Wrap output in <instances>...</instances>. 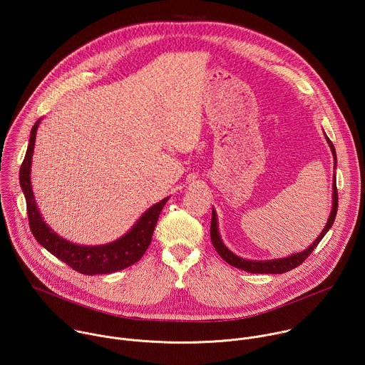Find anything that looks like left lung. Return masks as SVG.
I'll return each mask as SVG.
<instances>
[{
    "instance_id": "8db88e82",
    "label": "left lung",
    "mask_w": 365,
    "mask_h": 365,
    "mask_svg": "<svg viewBox=\"0 0 365 365\" xmlns=\"http://www.w3.org/2000/svg\"><path fill=\"white\" fill-rule=\"evenodd\" d=\"M325 134V133H324ZM325 138H327V143L332 151V155H334V169L336 168V151H335V147L332 144V141L328 138V135L325 134ZM336 211H338V192H336V182H335V173H334V183H332V210H331V215L328 218V222L325 225V228L322 230V232L319 234V237L312 242L306 250L303 251H299V252H294L292 255H287V257H282V258H272V259H247V258H242L237 254H234L224 242H222V238L220 235V230H218V217H217V212L212 207V221H211V240H212V244L217 250V252L225 259V262L228 264H231L232 267H237V269H241L244 272H248V273H266V274H282V273H286V272H290L292 269L297 267L299 264H302L304 259L312 254V251H314L317 248V245L321 242V240L325 237V234L331 230L334 221H335V217H336Z\"/></svg>"
}]
</instances>
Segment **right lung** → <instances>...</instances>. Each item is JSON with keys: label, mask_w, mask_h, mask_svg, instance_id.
I'll return each mask as SVG.
<instances>
[{"label": "right lung", "mask_w": 365, "mask_h": 365, "mask_svg": "<svg viewBox=\"0 0 365 365\" xmlns=\"http://www.w3.org/2000/svg\"><path fill=\"white\" fill-rule=\"evenodd\" d=\"M40 121L41 118L36 121L30 131V143L20 168V186L26 197L29 224L34 238L50 254H53L69 267L86 276L108 274L133 266L148 248L154 227L158 224L159 215L169 197L150 206L128 232L113 242L102 245H81L65 240L43 221L31 189V160Z\"/></svg>", "instance_id": "obj_1"}]
</instances>
